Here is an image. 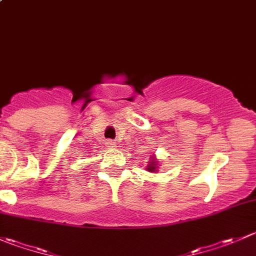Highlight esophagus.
Here are the masks:
<instances>
[{"label":"esophagus","instance_id":"1","mask_svg":"<svg viewBox=\"0 0 256 256\" xmlns=\"http://www.w3.org/2000/svg\"><path fill=\"white\" fill-rule=\"evenodd\" d=\"M115 141H108V142H106V146H108V148H115Z\"/></svg>","mask_w":256,"mask_h":256}]
</instances>
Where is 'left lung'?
Returning <instances> with one entry per match:
<instances>
[{
  "mask_svg": "<svg viewBox=\"0 0 256 256\" xmlns=\"http://www.w3.org/2000/svg\"><path fill=\"white\" fill-rule=\"evenodd\" d=\"M148 170H150V171L155 170V168H156V162H155V161H154V162H151L150 165L148 166Z\"/></svg>",
  "mask_w": 256,
  "mask_h": 256,
  "instance_id": "left-lung-1",
  "label": "left lung"
}]
</instances>
